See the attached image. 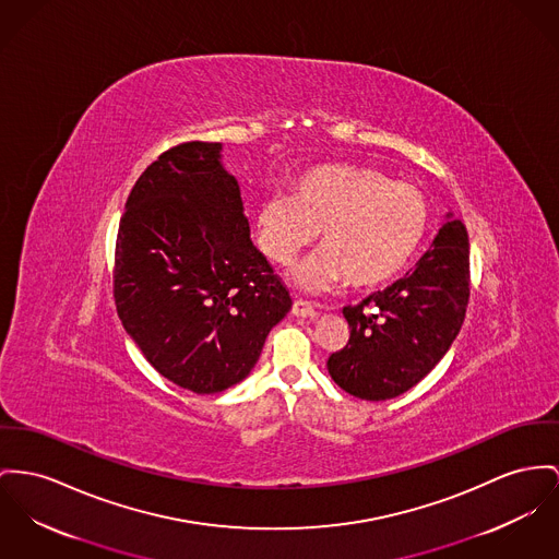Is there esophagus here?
Returning <instances> with one entry per match:
<instances>
[{"mask_svg":"<svg viewBox=\"0 0 559 559\" xmlns=\"http://www.w3.org/2000/svg\"><path fill=\"white\" fill-rule=\"evenodd\" d=\"M293 313L298 316V318H316V316H318L316 307H313L311 302L302 300V298H297V300L293 302Z\"/></svg>","mask_w":559,"mask_h":559,"instance_id":"esophagus-1","label":"esophagus"}]
</instances>
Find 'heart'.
Instances as JSON below:
<instances>
[{
	"instance_id": "heart-1",
	"label": "heart",
	"mask_w": 559,
	"mask_h": 559,
	"mask_svg": "<svg viewBox=\"0 0 559 559\" xmlns=\"http://www.w3.org/2000/svg\"><path fill=\"white\" fill-rule=\"evenodd\" d=\"M262 252L273 262L293 261L318 230L320 250L290 269L309 293L347 282L374 288L399 275L428 228V201L409 185L354 165H322L302 174L295 192H273L254 212Z\"/></svg>"
}]
</instances>
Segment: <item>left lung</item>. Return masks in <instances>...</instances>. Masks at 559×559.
Masks as SVG:
<instances>
[{
    "label": "left lung",
    "mask_w": 559,
    "mask_h": 559,
    "mask_svg": "<svg viewBox=\"0 0 559 559\" xmlns=\"http://www.w3.org/2000/svg\"><path fill=\"white\" fill-rule=\"evenodd\" d=\"M468 254L466 226L449 212L413 271L343 309L349 341L326 362L341 390L362 401L396 399L439 365L466 316Z\"/></svg>",
    "instance_id": "8db88e82"
}]
</instances>
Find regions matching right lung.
Returning <instances> with one entry per match:
<instances>
[{"label": "right lung", "mask_w": 559, "mask_h": 559, "mask_svg": "<svg viewBox=\"0 0 559 559\" xmlns=\"http://www.w3.org/2000/svg\"><path fill=\"white\" fill-rule=\"evenodd\" d=\"M114 298L127 335L176 385L216 394L257 367L293 298L250 239L223 144L163 152L118 226Z\"/></svg>", "instance_id": "1"}]
</instances>
